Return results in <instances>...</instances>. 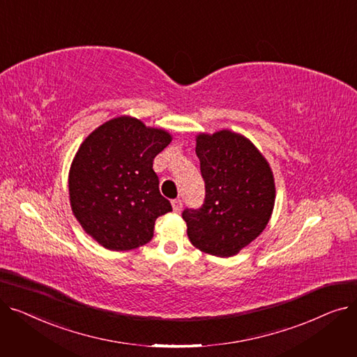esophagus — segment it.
Instances as JSON below:
<instances>
[{"mask_svg":"<svg viewBox=\"0 0 357 357\" xmlns=\"http://www.w3.org/2000/svg\"><path fill=\"white\" fill-rule=\"evenodd\" d=\"M172 207H174L175 213H181V210H182V199H179V198L174 199L172 201Z\"/></svg>","mask_w":357,"mask_h":357,"instance_id":"esophagus-1","label":"esophagus"}]
</instances>
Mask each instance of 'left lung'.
Instances as JSON below:
<instances>
[{
    "label": "left lung",
    "mask_w": 357,
    "mask_h": 357,
    "mask_svg": "<svg viewBox=\"0 0 357 357\" xmlns=\"http://www.w3.org/2000/svg\"><path fill=\"white\" fill-rule=\"evenodd\" d=\"M195 152L205 199L201 208L183 210L186 233L201 252L234 256L271 220L275 205L272 169L249 139L230 130L198 135Z\"/></svg>",
    "instance_id": "left-lung-1"
}]
</instances>
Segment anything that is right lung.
<instances>
[{
  "instance_id": "right-lung-1",
  "label": "right lung",
  "mask_w": 357,
  "mask_h": 357,
  "mask_svg": "<svg viewBox=\"0 0 357 357\" xmlns=\"http://www.w3.org/2000/svg\"><path fill=\"white\" fill-rule=\"evenodd\" d=\"M162 128L128 116L112 119L82 142L69 171V199L82 229L108 250H131L153 237L172 211L159 191L153 159L171 143Z\"/></svg>"
}]
</instances>
